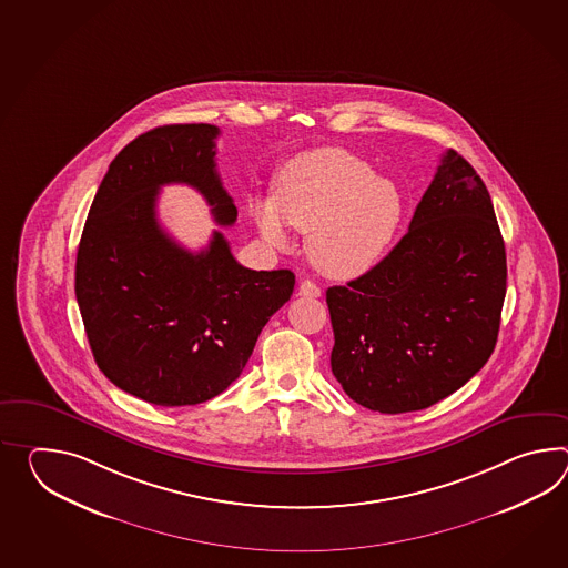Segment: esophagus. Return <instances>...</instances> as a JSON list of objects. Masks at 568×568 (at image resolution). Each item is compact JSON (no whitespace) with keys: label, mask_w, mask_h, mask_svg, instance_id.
<instances>
[{"label":"esophagus","mask_w":568,"mask_h":568,"mask_svg":"<svg viewBox=\"0 0 568 568\" xmlns=\"http://www.w3.org/2000/svg\"><path fill=\"white\" fill-rule=\"evenodd\" d=\"M300 295H302V297H310V300H315V297H320V295H322V290L315 285L314 281L305 278V281L300 283Z\"/></svg>","instance_id":"1"}]
</instances>
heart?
I'll use <instances>...</instances> for the list:
<instances>
[{
  "label": "heart",
  "mask_w": 568,
  "mask_h": 568,
  "mask_svg": "<svg viewBox=\"0 0 568 568\" xmlns=\"http://www.w3.org/2000/svg\"><path fill=\"white\" fill-rule=\"evenodd\" d=\"M404 200L392 179L344 149H315L293 156L275 181L273 202H256L263 239L283 248V222L310 234L307 253L324 275L354 278L387 251L402 222Z\"/></svg>",
  "instance_id": "heart-1"
}]
</instances>
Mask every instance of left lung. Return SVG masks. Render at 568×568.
<instances>
[{"instance_id":"obj_1","label":"left lung","mask_w":568,"mask_h":568,"mask_svg":"<svg viewBox=\"0 0 568 568\" xmlns=\"http://www.w3.org/2000/svg\"><path fill=\"white\" fill-rule=\"evenodd\" d=\"M505 287L491 195L448 151L392 253L326 291L334 377L353 402L381 414L438 404L489 361Z\"/></svg>"}]
</instances>
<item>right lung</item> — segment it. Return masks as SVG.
<instances>
[{
	"label": "right lung",
	"mask_w": 568,
	"mask_h": 568,
	"mask_svg": "<svg viewBox=\"0 0 568 568\" xmlns=\"http://www.w3.org/2000/svg\"><path fill=\"white\" fill-rule=\"evenodd\" d=\"M217 134L212 124H171L132 140L103 176L79 242L75 295L93 358L149 404H203L226 392L295 285L287 268L239 265L217 230L190 253L159 224L169 183L200 191L217 226L236 222L215 171Z\"/></svg>",
	"instance_id": "add662e5"
}]
</instances>
